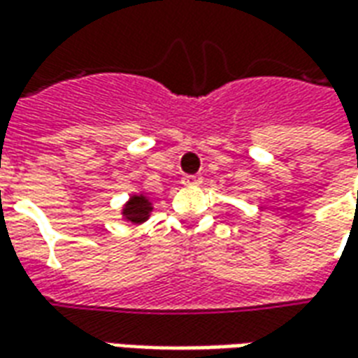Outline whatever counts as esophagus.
Here are the masks:
<instances>
[{
  "label": "esophagus",
  "instance_id": "1",
  "mask_svg": "<svg viewBox=\"0 0 358 358\" xmlns=\"http://www.w3.org/2000/svg\"><path fill=\"white\" fill-rule=\"evenodd\" d=\"M182 184L184 186H197V184H201V174H184Z\"/></svg>",
  "mask_w": 358,
  "mask_h": 358
}]
</instances>
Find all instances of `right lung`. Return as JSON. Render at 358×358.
Here are the masks:
<instances>
[{"label":"right lung","mask_w":358,"mask_h":358,"mask_svg":"<svg viewBox=\"0 0 358 358\" xmlns=\"http://www.w3.org/2000/svg\"><path fill=\"white\" fill-rule=\"evenodd\" d=\"M149 210H151V203L145 197H132L122 215L130 222H143L149 217Z\"/></svg>","instance_id":"add662e5"}]
</instances>
